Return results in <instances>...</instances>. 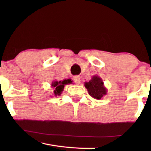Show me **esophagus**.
I'll return each instance as SVG.
<instances>
[{"label": "esophagus", "instance_id": "34e87169", "mask_svg": "<svg viewBox=\"0 0 151 151\" xmlns=\"http://www.w3.org/2000/svg\"><path fill=\"white\" fill-rule=\"evenodd\" d=\"M73 81L75 82L76 84H79L80 83V77L79 76H74L73 77Z\"/></svg>", "mask_w": 151, "mask_h": 151}]
</instances>
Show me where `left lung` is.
I'll return each instance as SVG.
<instances>
[{"mask_svg":"<svg viewBox=\"0 0 151 151\" xmlns=\"http://www.w3.org/2000/svg\"><path fill=\"white\" fill-rule=\"evenodd\" d=\"M84 86L87 89L88 94L97 100H100L107 93L104 82L98 76H93L89 81L84 82Z\"/></svg>","mask_w":151,"mask_h":151,"instance_id":"obj_1","label":"left lung"}]
</instances>
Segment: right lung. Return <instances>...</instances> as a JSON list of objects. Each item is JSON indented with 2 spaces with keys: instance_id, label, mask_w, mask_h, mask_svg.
<instances>
[{
  "instance_id": "1",
  "label": "right lung",
  "mask_w": 151,
  "mask_h": 151,
  "mask_svg": "<svg viewBox=\"0 0 151 151\" xmlns=\"http://www.w3.org/2000/svg\"><path fill=\"white\" fill-rule=\"evenodd\" d=\"M73 81L71 79H65L63 81H57L53 80L51 82V86L53 88V95L55 96H60L64 90L65 85L71 84Z\"/></svg>"
}]
</instances>
